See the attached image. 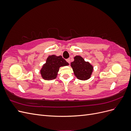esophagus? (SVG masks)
Returning a JSON list of instances; mask_svg holds the SVG:
<instances>
[{
  "label": "esophagus",
  "mask_w": 131,
  "mask_h": 131,
  "mask_svg": "<svg viewBox=\"0 0 131 131\" xmlns=\"http://www.w3.org/2000/svg\"><path fill=\"white\" fill-rule=\"evenodd\" d=\"M66 61H67V62H68V63H70V58L67 59H66Z\"/></svg>",
  "instance_id": "obj_1"
}]
</instances>
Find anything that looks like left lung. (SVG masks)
I'll return each instance as SVG.
<instances>
[{
  "instance_id": "1",
  "label": "left lung",
  "mask_w": 131,
  "mask_h": 131,
  "mask_svg": "<svg viewBox=\"0 0 131 131\" xmlns=\"http://www.w3.org/2000/svg\"><path fill=\"white\" fill-rule=\"evenodd\" d=\"M74 59V61L71 63L70 66L75 76L81 80H86L90 79L93 70V66L80 56H76Z\"/></svg>"
}]
</instances>
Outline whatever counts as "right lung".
Here are the masks:
<instances>
[{"label": "right lung", "instance_id": "right-lung-1", "mask_svg": "<svg viewBox=\"0 0 131 131\" xmlns=\"http://www.w3.org/2000/svg\"><path fill=\"white\" fill-rule=\"evenodd\" d=\"M68 65L69 63L61 56H49L40 70L41 77L46 80H53L57 77L59 68Z\"/></svg>", "mask_w": 131, "mask_h": 131}]
</instances>
